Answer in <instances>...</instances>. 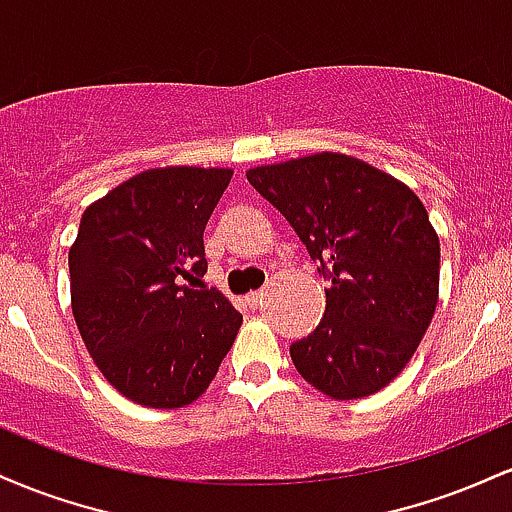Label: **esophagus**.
Instances as JSON below:
<instances>
[{
	"instance_id": "1",
	"label": "esophagus",
	"mask_w": 512,
	"mask_h": 512,
	"mask_svg": "<svg viewBox=\"0 0 512 512\" xmlns=\"http://www.w3.org/2000/svg\"><path fill=\"white\" fill-rule=\"evenodd\" d=\"M262 296H264V291H252L248 296V303L252 305V308H257V305L262 303Z\"/></svg>"
}]
</instances>
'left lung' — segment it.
Wrapping results in <instances>:
<instances>
[{"label":"left lung","mask_w":512,"mask_h":512,"mask_svg":"<svg viewBox=\"0 0 512 512\" xmlns=\"http://www.w3.org/2000/svg\"><path fill=\"white\" fill-rule=\"evenodd\" d=\"M330 281L320 325L291 344L310 385L334 399L373 395L395 380L438 303L440 243L407 185L342 154L248 170Z\"/></svg>","instance_id":"1"}]
</instances>
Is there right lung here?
<instances>
[{"mask_svg":"<svg viewBox=\"0 0 512 512\" xmlns=\"http://www.w3.org/2000/svg\"><path fill=\"white\" fill-rule=\"evenodd\" d=\"M228 168H154L84 211L69 250L72 313L88 354L132 402L175 409L207 390L243 315L207 272L204 228Z\"/></svg>","mask_w":512,"mask_h":512,"instance_id":"add662e5","label":"right lung"}]
</instances>
